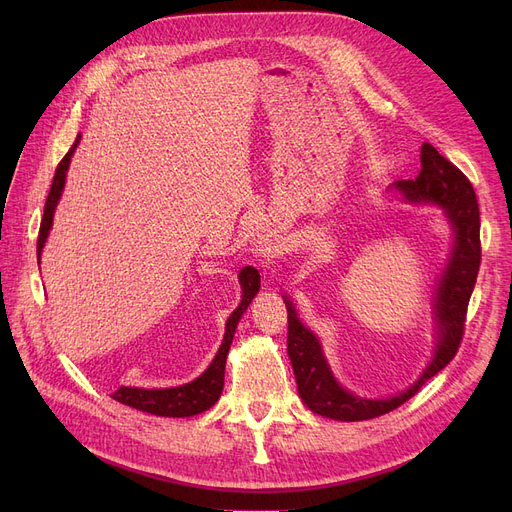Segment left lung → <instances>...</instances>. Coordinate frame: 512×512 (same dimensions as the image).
<instances>
[{"mask_svg":"<svg viewBox=\"0 0 512 512\" xmlns=\"http://www.w3.org/2000/svg\"><path fill=\"white\" fill-rule=\"evenodd\" d=\"M392 188L407 203H429L444 209L446 220L454 232L450 257L438 280L434 297V357L419 375V380L405 392L388 398L357 396L342 388L334 378L319 338L299 319L290 299L284 297L288 309V357L294 378H297L299 396L313 413L321 417L336 421H365L394 411L454 359L463 340L467 305L481 261L479 207L473 186L459 168L436 151V147L423 143L419 176L415 180H396Z\"/></svg>","mask_w":512,"mask_h":512,"instance_id":"obj_1","label":"left lung"}]
</instances>
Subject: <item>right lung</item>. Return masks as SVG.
<instances>
[{
  "instance_id": "right-lung-1",
  "label": "right lung",
  "mask_w": 512,
  "mask_h": 512,
  "mask_svg": "<svg viewBox=\"0 0 512 512\" xmlns=\"http://www.w3.org/2000/svg\"><path fill=\"white\" fill-rule=\"evenodd\" d=\"M78 143H80V134L76 137L74 145L68 149V153L64 155V159L58 164L56 176H53V182H51V191H49L47 201H45V211H43V220H41V228H39V240H37V259L39 261H41L45 240H47L51 224H53V213H56L58 201H60L62 191H64L66 172L70 168V157L76 151ZM238 282H240V290H242L240 305L226 319V334H224V340L218 348V353H215L213 361L209 363V367L199 375L197 380L182 384V386H176V388H159V390L120 386L112 394V398L122 402V405H126V407L139 409V411L151 413V415H159V417H193V415H199V413L211 409L215 402H218V398L224 390L226 357H228V351H230V344H232L236 326H238L242 313L247 311V307L255 299V294L259 292L261 276H259L255 267L247 265V267H242V270H240Z\"/></svg>"
}]
</instances>
